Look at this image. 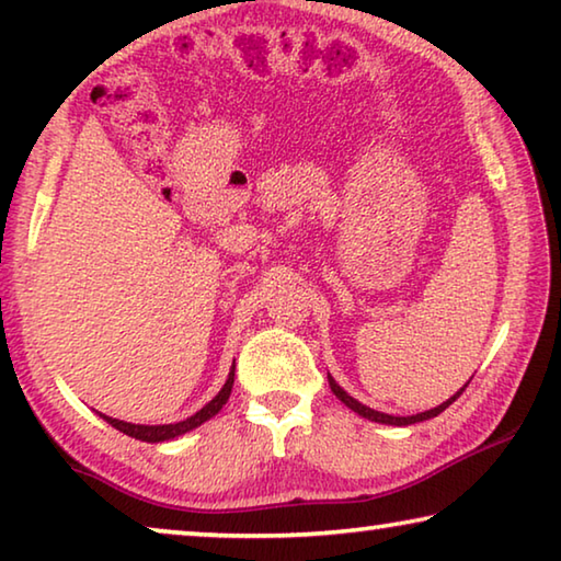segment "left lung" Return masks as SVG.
Wrapping results in <instances>:
<instances>
[{"label":"left lung","mask_w":561,"mask_h":561,"mask_svg":"<svg viewBox=\"0 0 561 561\" xmlns=\"http://www.w3.org/2000/svg\"><path fill=\"white\" fill-rule=\"evenodd\" d=\"M329 386H331V391H334V396L339 398L341 403H346L351 411L354 413H358V415H364V417H368V421H374V423H386V425H413V423H421V421H428V417H435V415H440L445 408H448L453 401H458L460 398V393L465 391V388H468V383H465L458 393L455 396H450L448 401L445 403H440L438 408H431V411H425V413H415V415H388V413H381V411H374V408H368V405H364V403H358L356 398H351L344 388H341L334 378L329 376Z\"/></svg>","instance_id":"1"}]
</instances>
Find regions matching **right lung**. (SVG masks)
I'll use <instances>...</instances> for the list:
<instances>
[{
	"label": "right lung",
	"instance_id": "1",
	"mask_svg": "<svg viewBox=\"0 0 561 561\" xmlns=\"http://www.w3.org/2000/svg\"><path fill=\"white\" fill-rule=\"evenodd\" d=\"M232 383H234V366H232L230 376H227L222 391L217 393L210 403L203 405L201 411H197L195 415H190V417H185V421H180V423H168V425H136V423L118 421V417H108V415H103V413H101V417H103V421H106L108 425H113V428H116V431L126 433V435H130V438H136V440H146V443L173 440V438H178V435H183V433H187V431L197 428V425H203L205 421H210L213 415L220 413V408L227 403V398H230V393H232Z\"/></svg>",
	"mask_w": 561,
	"mask_h": 561
}]
</instances>
